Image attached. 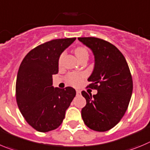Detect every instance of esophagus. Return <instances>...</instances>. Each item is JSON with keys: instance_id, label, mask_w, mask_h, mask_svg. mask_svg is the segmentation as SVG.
Listing matches in <instances>:
<instances>
[{"instance_id": "34e87169", "label": "esophagus", "mask_w": 150, "mask_h": 150, "mask_svg": "<svg viewBox=\"0 0 150 150\" xmlns=\"http://www.w3.org/2000/svg\"><path fill=\"white\" fill-rule=\"evenodd\" d=\"M80 93H81L80 91L76 90V94H77V95H79V94H80Z\"/></svg>"}]
</instances>
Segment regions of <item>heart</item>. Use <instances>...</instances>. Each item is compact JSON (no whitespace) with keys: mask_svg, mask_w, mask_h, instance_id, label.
Masks as SVG:
<instances>
[{"mask_svg":"<svg viewBox=\"0 0 150 150\" xmlns=\"http://www.w3.org/2000/svg\"><path fill=\"white\" fill-rule=\"evenodd\" d=\"M74 53L76 54V57L79 59V60H81L84 58H88V51L84 47H77L74 50ZM64 55V53L60 54L58 59L59 65H61ZM85 76H86V75L83 73H70L66 76V80L71 86H79L82 83V79H84Z\"/></svg>","mask_w":150,"mask_h":150,"instance_id":"b5f03b06","label":"heart"}]
</instances>
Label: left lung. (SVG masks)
<instances>
[{
	"label": "left lung",
	"instance_id": "obj_1",
	"mask_svg": "<svg viewBox=\"0 0 150 150\" xmlns=\"http://www.w3.org/2000/svg\"><path fill=\"white\" fill-rule=\"evenodd\" d=\"M78 39L94 53L95 65L87 88L97 90L93 96L82 91L86 100L82 120L91 129L108 131L120 122L128 108L133 89L131 72L121 52L110 42L95 37Z\"/></svg>",
	"mask_w": 150,
	"mask_h": 150
}]
</instances>
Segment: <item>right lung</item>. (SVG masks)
<instances>
[{
  "label": "right lung",
  "instance_id": "obj_1",
  "mask_svg": "<svg viewBox=\"0 0 150 150\" xmlns=\"http://www.w3.org/2000/svg\"><path fill=\"white\" fill-rule=\"evenodd\" d=\"M76 38L53 39L30 50L19 67L16 97L21 113L29 125L41 132L57 129L76 96L71 87L53 88L60 54Z\"/></svg>",
  "mask_w": 150,
  "mask_h": 150
}]
</instances>
